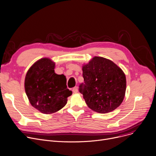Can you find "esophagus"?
Wrapping results in <instances>:
<instances>
[{"label":"esophagus","mask_w":156,"mask_h":156,"mask_svg":"<svg viewBox=\"0 0 156 156\" xmlns=\"http://www.w3.org/2000/svg\"><path fill=\"white\" fill-rule=\"evenodd\" d=\"M72 91L74 93H77L78 92V87L76 86V87H74L73 89H72Z\"/></svg>","instance_id":"obj_1"}]
</instances>
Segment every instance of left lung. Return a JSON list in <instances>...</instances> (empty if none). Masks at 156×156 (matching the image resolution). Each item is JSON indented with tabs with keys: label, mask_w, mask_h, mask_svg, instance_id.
Listing matches in <instances>:
<instances>
[{
	"label": "left lung",
	"mask_w": 156,
	"mask_h": 156,
	"mask_svg": "<svg viewBox=\"0 0 156 156\" xmlns=\"http://www.w3.org/2000/svg\"><path fill=\"white\" fill-rule=\"evenodd\" d=\"M84 84L79 86L88 107L106 114L119 106L124 98L126 79L122 69L108 59L94 56L83 66Z\"/></svg>",
	"instance_id": "obj_1"
}]
</instances>
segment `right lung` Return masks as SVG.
I'll list each match as a JSON object with an SVG mask.
<instances>
[{
    "instance_id": "obj_1",
    "label": "right lung",
    "mask_w": 156,
    "mask_h": 156,
    "mask_svg": "<svg viewBox=\"0 0 156 156\" xmlns=\"http://www.w3.org/2000/svg\"><path fill=\"white\" fill-rule=\"evenodd\" d=\"M55 63L43 58L27 72L25 90L30 104L39 112L51 114L62 109L72 92L66 87V77L55 72Z\"/></svg>"
}]
</instances>
